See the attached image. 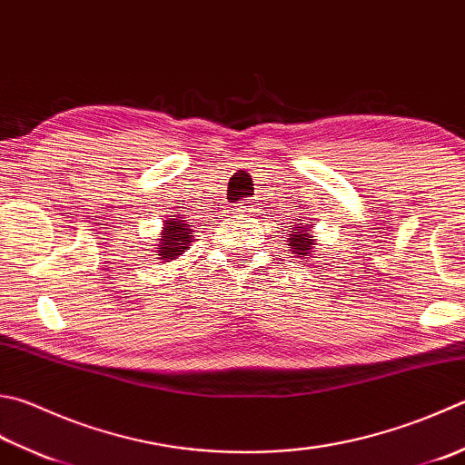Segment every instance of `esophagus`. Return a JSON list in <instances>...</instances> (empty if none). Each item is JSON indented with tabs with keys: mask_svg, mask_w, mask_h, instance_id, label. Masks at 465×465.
<instances>
[{
	"mask_svg": "<svg viewBox=\"0 0 465 465\" xmlns=\"http://www.w3.org/2000/svg\"><path fill=\"white\" fill-rule=\"evenodd\" d=\"M255 203L257 200H252V198H244V200H241L239 204L234 206V213H239V214H249V213H252V206H255Z\"/></svg>",
	"mask_w": 465,
	"mask_h": 465,
	"instance_id": "esophagus-1",
	"label": "esophagus"
}]
</instances>
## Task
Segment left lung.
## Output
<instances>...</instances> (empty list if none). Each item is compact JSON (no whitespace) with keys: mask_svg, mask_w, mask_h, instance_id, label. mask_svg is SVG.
<instances>
[{"mask_svg":"<svg viewBox=\"0 0 465 465\" xmlns=\"http://www.w3.org/2000/svg\"><path fill=\"white\" fill-rule=\"evenodd\" d=\"M312 224H305L302 223V218H297V223L289 226V234H287V244L289 249L295 257H303V259H310L313 252H315V239L312 234ZM285 234V232H283Z\"/></svg>","mask_w":465,"mask_h":465,"instance_id":"obj_1","label":"left lung"}]
</instances>
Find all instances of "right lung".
Masks as SVG:
<instances>
[{"mask_svg": "<svg viewBox=\"0 0 465 465\" xmlns=\"http://www.w3.org/2000/svg\"><path fill=\"white\" fill-rule=\"evenodd\" d=\"M192 231L190 224L186 221H182V216L170 218V221H163V231H162V239H157V259H162L165 262L176 261L183 251L190 249L192 244Z\"/></svg>", "mask_w": 465, "mask_h": 465, "instance_id": "add662e5", "label": "right lung"}]
</instances>
